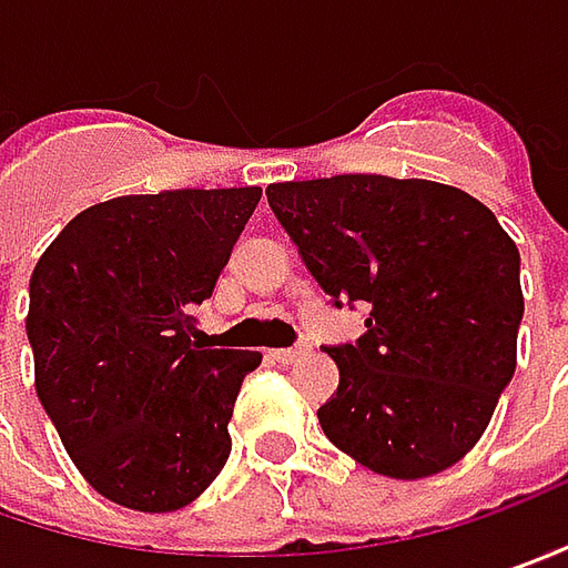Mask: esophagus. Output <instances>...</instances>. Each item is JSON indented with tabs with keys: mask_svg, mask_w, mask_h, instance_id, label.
Wrapping results in <instances>:
<instances>
[{
	"mask_svg": "<svg viewBox=\"0 0 568 568\" xmlns=\"http://www.w3.org/2000/svg\"><path fill=\"white\" fill-rule=\"evenodd\" d=\"M308 353H311L308 343H298V346H292V349H273V358H276V362H283V365H292V362H302Z\"/></svg>",
	"mask_w": 568,
	"mask_h": 568,
	"instance_id": "34e87169",
	"label": "esophagus"
}]
</instances>
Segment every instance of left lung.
Here are the masks:
<instances>
[{
	"mask_svg": "<svg viewBox=\"0 0 568 568\" xmlns=\"http://www.w3.org/2000/svg\"><path fill=\"white\" fill-rule=\"evenodd\" d=\"M266 200L333 305L368 308L356 343L327 346L339 387L317 409L324 435L382 477L448 470L515 375V241L470 193L419 178L285 181Z\"/></svg>",
	"mask_w": 568,
	"mask_h": 568,
	"instance_id": "1",
	"label": "left lung"
}]
</instances>
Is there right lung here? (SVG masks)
Listing matches in <instances>:
<instances>
[{
  "instance_id": "right-lung-1",
  "label": "right lung",
  "mask_w": 568,
  "mask_h": 568,
  "mask_svg": "<svg viewBox=\"0 0 568 568\" xmlns=\"http://www.w3.org/2000/svg\"><path fill=\"white\" fill-rule=\"evenodd\" d=\"M260 186L116 196L79 212L31 273L34 387L104 499L190 506L225 467L229 419L260 353L203 349L215 288Z\"/></svg>"
}]
</instances>
